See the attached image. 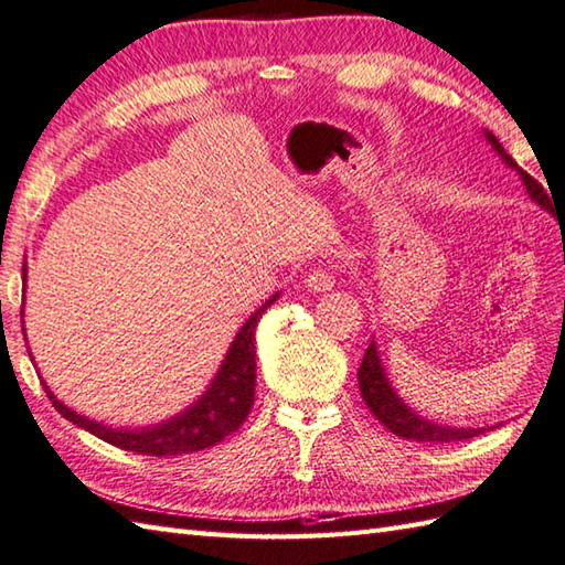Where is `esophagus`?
Listing matches in <instances>:
<instances>
[{"instance_id":"esophagus-1","label":"esophagus","mask_w":565,"mask_h":565,"mask_svg":"<svg viewBox=\"0 0 565 565\" xmlns=\"http://www.w3.org/2000/svg\"><path fill=\"white\" fill-rule=\"evenodd\" d=\"M306 286L310 291H332L334 274L330 269H313L308 274Z\"/></svg>"}]
</instances>
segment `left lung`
<instances>
[{
  "label": "left lung",
  "instance_id": "obj_1",
  "mask_svg": "<svg viewBox=\"0 0 565 565\" xmlns=\"http://www.w3.org/2000/svg\"><path fill=\"white\" fill-rule=\"evenodd\" d=\"M488 140L493 142V148L502 154L510 167H514L522 174V182L530 191V196L542 203L544 209H551V199L544 191V186L536 182L532 174H526L524 170H520L518 162H514L510 154L505 152V148L500 146V140L488 134ZM359 391H362V398L366 403V407L379 423H383V427H388L395 437L403 439H413V441H429V444H449V441H463L483 435V429H449V427H439L435 423H427V419L417 417L411 407H405L401 403L398 395L393 393V388L388 386L386 376L381 371V362H379V352H376V342L371 340V344L366 347V354L362 359V366H359Z\"/></svg>",
  "mask_w": 565,
  "mask_h": 565
}]
</instances>
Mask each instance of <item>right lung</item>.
Wrapping results in <instances>:
<instances>
[{
	"label": "right lung",
	"mask_w": 565,
	"mask_h": 565,
	"mask_svg": "<svg viewBox=\"0 0 565 565\" xmlns=\"http://www.w3.org/2000/svg\"><path fill=\"white\" fill-rule=\"evenodd\" d=\"M23 276H26V267H23ZM276 301V296L269 298L255 316H252L243 330L237 332V338L227 352L225 362L218 371V376L211 383L206 395L191 405L186 413L170 419L164 425H154L150 429H109L102 427L92 419L72 413L70 407L60 403L55 395L43 388L51 398L55 411L67 417L72 425L92 431L94 437L114 444L118 449L146 454V456H184L194 454L206 447H213L221 439L245 423L252 405H255V381H257V350H255V328L267 310Z\"/></svg>",
	"instance_id": "obj_1"
}]
</instances>
